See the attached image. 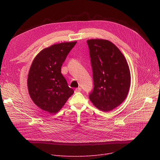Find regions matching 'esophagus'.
<instances>
[{"label": "esophagus", "mask_w": 160, "mask_h": 160, "mask_svg": "<svg viewBox=\"0 0 160 160\" xmlns=\"http://www.w3.org/2000/svg\"><path fill=\"white\" fill-rule=\"evenodd\" d=\"M81 90H82V88L80 87H78V88H75V92H81Z\"/></svg>", "instance_id": "34e87169"}]
</instances>
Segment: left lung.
Segmentation results:
<instances>
[{
    "label": "left lung",
    "instance_id": "obj_1",
    "mask_svg": "<svg viewBox=\"0 0 160 160\" xmlns=\"http://www.w3.org/2000/svg\"><path fill=\"white\" fill-rule=\"evenodd\" d=\"M87 43L94 85L89 99L99 110L111 111L128 95L131 82L128 62L120 49L108 40L89 39Z\"/></svg>",
    "mask_w": 160,
    "mask_h": 160
}]
</instances>
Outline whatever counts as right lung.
Masks as SVG:
<instances>
[{
    "label": "right lung",
    "instance_id": "right-lung-1",
    "mask_svg": "<svg viewBox=\"0 0 160 160\" xmlns=\"http://www.w3.org/2000/svg\"><path fill=\"white\" fill-rule=\"evenodd\" d=\"M77 41L53 44L42 49L34 58L27 85L33 102L49 113L58 112L74 93L61 74V66Z\"/></svg>",
    "mask_w": 160,
    "mask_h": 160
}]
</instances>
